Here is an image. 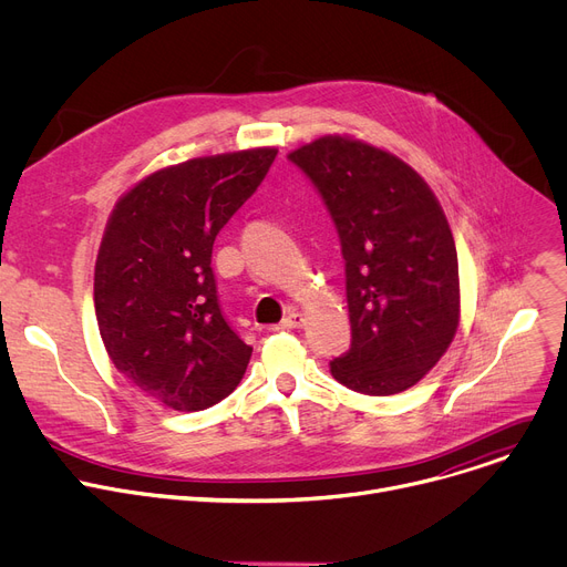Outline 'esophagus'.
Wrapping results in <instances>:
<instances>
[{
	"mask_svg": "<svg viewBox=\"0 0 567 567\" xmlns=\"http://www.w3.org/2000/svg\"><path fill=\"white\" fill-rule=\"evenodd\" d=\"M305 324V318H302V313H297V311H292V313H288L277 327H272V329H299Z\"/></svg>",
	"mask_w": 567,
	"mask_h": 567,
	"instance_id": "34e87169",
	"label": "esophagus"
}]
</instances>
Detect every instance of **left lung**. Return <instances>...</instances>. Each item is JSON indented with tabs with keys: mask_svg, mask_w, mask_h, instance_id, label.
<instances>
[{
	"mask_svg": "<svg viewBox=\"0 0 567 567\" xmlns=\"http://www.w3.org/2000/svg\"><path fill=\"white\" fill-rule=\"evenodd\" d=\"M288 159L322 196L346 258L352 343L331 375L365 395L414 386L460 322L457 251L437 196L410 164L352 137H320Z\"/></svg>",
	"mask_w": 567,
	"mask_h": 567,
	"instance_id": "obj_1",
	"label": "left lung"
}]
</instances>
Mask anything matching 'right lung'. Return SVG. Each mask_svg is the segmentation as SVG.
I'll use <instances>...</instances> for the list:
<instances>
[{
  "mask_svg": "<svg viewBox=\"0 0 567 567\" xmlns=\"http://www.w3.org/2000/svg\"><path fill=\"white\" fill-rule=\"evenodd\" d=\"M275 157L249 148L166 166L112 210L93 277L100 337L116 371L162 408H213L247 371L251 348L219 309L210 260Z\"/></svg>",
  "mask_w": 567,
  "mask_h": 567,
  "instance_id": "add662e5",
  "label": "right lung"
}]
</instances>
